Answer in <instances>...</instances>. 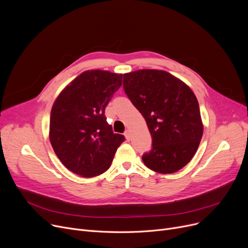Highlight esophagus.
I'll return each mask as SVG.
<instances>
[{
  "instance_id": "obj_1",
  "label": "esophagus",
  "mask_w": 248,
  "mask_h": 248,
  "mask_svg": "<svg viewBox=\"0 0 248 248\" xmlns=\"http://www.w3.org/2000/svg\"><path fill=\"white\" fill-rule=\"evenodd\" d=\"M124 137H125L126 140H130V133H129L128 129H126V130L124 131Z\"/></svg>"
}]
</instances>
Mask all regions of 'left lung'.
Segmentation results:
<instances>
[{
    "mask_svg": "<svg viewBox=\"0 0 248 248\" xmlns=\"http://www.w3.org/2000/svg\"><path fill=\"white\" fill-rule=\"evenodd\" d=\"M124 90L144 118L153 138L142 161L158 173H172L195 155L203 134L199 102L183 80L161 70L124 75Z\"/></svg>",
    "mask_w": 248,
    "mask_h": 248,
    "instance_id": "left-lung-1",
    "label": "left lung"
}]
</instances>
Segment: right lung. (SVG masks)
<instances>
[{"instance_id":"add662e5","label":"right lung","mask_w":248,"mask_h":248,"mask_svg":"<svg viewBox=\"0 0 248 248\" xmlns=\"http://www.w3.org/2000/svg\"><path fill=\"white\" fill-rule=\"evenodd\" d=\"M123 75L92 70L81 73L55 101L49 141L63 166L82 177L107 171L124 137L113 134L105 109L123 84Z\"/></svg>"}]
</instances>
